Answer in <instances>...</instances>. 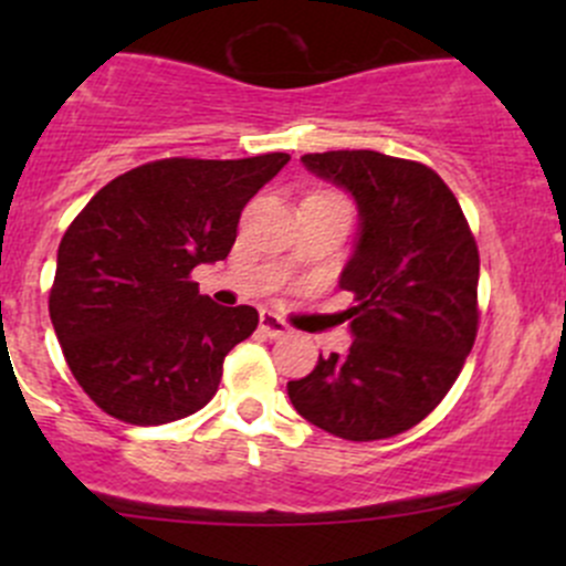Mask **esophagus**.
Listing matches in <instances>:
<instances>
[{
	"label": "esophagus",
	"mask_w": 566,
	"mask_h": 566,
	"mask_svg": "<svg viewBox=\"0 0 566 566\" xmlns=\"http://www.w3.org/2000/svg\"><path fill=\"white\" fill-rule=\"evenodd\" d=\"M260 331L265 336H271V339H276V336H287L290 334V325L284 323V319L279 315H273V312H262V315H260Z\"/></svg>",
	"instance_id": "obj_1"
}]
</instances>
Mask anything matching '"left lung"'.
Returning <instances> with one entry per match:
<instances>
[{
    "label": "left lung",
    "instance_id": "left-lung-1",
    "mask_svg": "<svg viewBox=\"0 0 566 566\" xmlns=\"http://www.w3.org/2000/svg\"><path fill=\"white\" fill-rule=\"evenodd\" d=\"M301 164L356 199V249L339 276L356 306L345 312L350 350L290 380V402L345 441L399 436L447 397L476 339V241L424 164L375 150L310 153Z\"/></svg>",
    "mask_w": 566,
    "mask_h": 566
}]
</instances>
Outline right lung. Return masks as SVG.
I'll return each instance as SVG.
<instances>
[{
  "instance_id": "1",
  "label": "right lung",
  "mask_w": 566,
  "mask_h": 566,
  "mask_svg": "<svg viewBox=\"0 0 566 566\" xmlns=\"http://www.w3.org/2000/svg\"><path fill=\"white\" fill-rule=\"evenodd\" d=\"M287 161L164 158L114 177L73 219L49 315L73 378L101 410L150 427L213 399L224 356L260 315L199 295L191 271L230 254L241 210Z\"/></svg>"
}]
</instances>
